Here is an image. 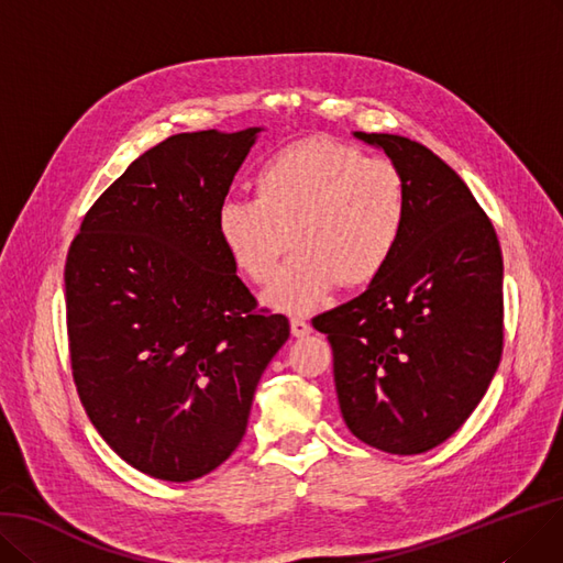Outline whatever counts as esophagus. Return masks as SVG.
I'll use <instances>...</instances> for the list:
<instances>
[{
    "label": "esophagus",
    "instance_id": "esophagus-1",
    "mask_svg": "<svg viewBox=\"0 0 563 563\" xmlns=\"http://www.w3.org/2000/svg\"><path fill=\"white\" fill-rule=\"evenodd\" d=\"M290 332H294V336H307L311 325L302 317H290Z\"/></svg>",
    "mask_w": 563,
    "mask_h": 563
}]
</instances>
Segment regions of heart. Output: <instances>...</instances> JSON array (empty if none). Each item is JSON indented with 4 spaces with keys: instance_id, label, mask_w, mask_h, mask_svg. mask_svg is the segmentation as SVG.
Instances as JSON below:
<instances>
[{
    "instance_id": "obj_1",
    "label": "heart",
    "mask_w": 563,
    "mask_h": 563,
    "mask_svg": "<svg viewBox=\"0 0 563 563\" xmlns=\"http://www.w3.org/2000/svg\"><path fill=\"white\" fill-rule=\"evenodd\" d=\"M254 196L223 203L217 233L240 273L267 284L288 258L265 302L282 311L321 307L342 284L384 273L409 223V189L388 159L330 139L279 150L256 170Z\"/></svg>"
}]
</instances>
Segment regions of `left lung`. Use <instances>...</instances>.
Here are the masks:
<instances>
[{
    "label": "left lung",
    "instance_id": "left-lung-1",
    "mask_svg": "<svg viewBox=\"0 0 563 563\" xmlns=\"http://www.w3.org/2000/svg\"><path fill=\"white\" fill-rule=\"evenodd\" d=\"M401 170L409 223L363 296L313 319L332 346L349 430L390 455H418L474 413L504 349V258L464 179L424 145L355 131Z\"/></svg>",
    "mask_w": 563,
    "mask_h": 563
}]
</instances>
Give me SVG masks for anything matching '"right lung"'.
Wrapping results in <instances>:
<instances>
[{"label": "right lung", "instance_id": "right-lung-1", "mask_svg": "<svg viewBox=\"0 0 563 563\" xmlns=\"http://www.w3.org/2000/svg\"><path fill=\"white\" fill-rule=\"evenodd\" d=\"M258 126L177 133L89 208L64 267L76 390L103 441L143 474L187 483L240 445L290 334L258 309L217 214Z\"/></svg>", "mask_w": 563, "mask_h": 563}]
</instances>
